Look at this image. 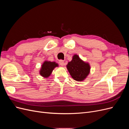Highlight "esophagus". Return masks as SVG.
<instances>
[{"mask_svg":"<svg viewBox=\"0 0 129 129\" xmlns=\"http://www.w3.org/2000/svg\"><path fill=\"white\" fill-rule=\"evenodd\" d=\"M59 63H60V64L61 66H64V65L65 64L64 61L62 60H59Z\"/></svg>","mask_w":129,"mask_h":129,"instance_id":"esophagus-1","label":"esophagus"}]
</instances>
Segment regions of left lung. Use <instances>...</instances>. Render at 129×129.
<instances>
[{"instance_id":"1","label":"left lung","mask_w":129,"mask_h":129,"mask_svg":"<svg viewBox=\"0 0 129 129\" xmlns=\"http://www.w3.org/2000/svg\"><path fill=\"white\" fill-rule=\"evenodd\" d=\"M68 71L74 80L83 81L90 73V67L88 63L82 60L77 55H74L72 60L67 65Z\"/></svg>"}]
</instances>
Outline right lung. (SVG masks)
Here are the masks:
<instances>
[{
    "label": "right lung",
    "mask_w": 129,
    "mask_h": 129,
    "mask_svg": "<svg viewBox=\"0 0 129 129\" xmlns=\"http://www.w3.org/2000/svg\"><path fill=\"white\" fill-rule=\"evenodd\" d=\"M58 64L55 62H50L46 61L42 64L40 71V74L44 77H48L52 73L53 69L57 67Z\"/></svg>",
    "instance_id": "1"
}]
</instances>
